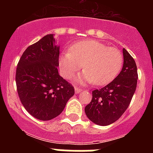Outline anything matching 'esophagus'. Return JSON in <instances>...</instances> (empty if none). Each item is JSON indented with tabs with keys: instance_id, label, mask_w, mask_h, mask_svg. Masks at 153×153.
<instances>
[{
	"instance_id": "1",
	"label": "esophagus",
	"mask_w": 153,
	"mask_h": 153,
	"mask_svg": "<svg viewBox=\"0 0 153 153\" xmlns=\"http://www.w3.org/2000/svg\"><path fill=\"white\" fill-rule=\"evenodd\" d=\"M75 93H79L80 92H82V89L79 88V87H78V86H75Z\"/></svg>"
}]
</instances>
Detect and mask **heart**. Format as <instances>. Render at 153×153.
<instances>
[{
    "mask_svg": "<svg viewBox=\"0 0 153 153\" xmlns=\"http://www.w3.org/2000/svg\"><path fill=\"white\" fill-rule=\"evenodd\" d=\"M123 57L116 47H106L95 40H86L74 44L70 51L59 56V66L64 77L70 78L83 67L85 71L79 74V83H93L100 86L113 80L123 66Z\"/></svg>",
    "mask_w": 153,
    "mask_h": 153,
    "instance_id": "b5f03b06",
    "label": "heart"
}]
</instances>
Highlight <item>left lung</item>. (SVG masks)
<instances>
[{
  "mask_svg": "<svg viewBox=\"0 0 153 153\" xmlns=\"http://www.w3.org/2000/svg\"><path fill=\"white\" fill-rule=\"evenodd\" d=\"M122 70L111 83L92 92L93 98L85 107L86 117L94 123L108 126L113 123L129 106L136 89L137 67L134 59L123 48Z\"/></svg>",
  "mask_w": 153,
  "mask_h": 153,
  "instance_id": "1",
  "label": "left lung"
}]
</instances>
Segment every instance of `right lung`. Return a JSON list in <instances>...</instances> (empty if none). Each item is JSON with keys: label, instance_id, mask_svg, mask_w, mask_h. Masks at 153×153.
Returning <instances> with one entry per match:
<instances>
[{"label": "right lung", "instance_id": "1", "mask_svg": "<svg viewBox=\"0 0 153 153\" xmlns=\"http://www.w3.org/2000/svg\"><path fill=\"white\" fill-rule=\"evenodd\" d=\"M60 46L53 34L25 50L17 64L16 84L21 103L37 120L55 118L74 95V88L58 73Z\"/></svg>", "mask_w": 153, "mask_h": 153}]
</instances>
